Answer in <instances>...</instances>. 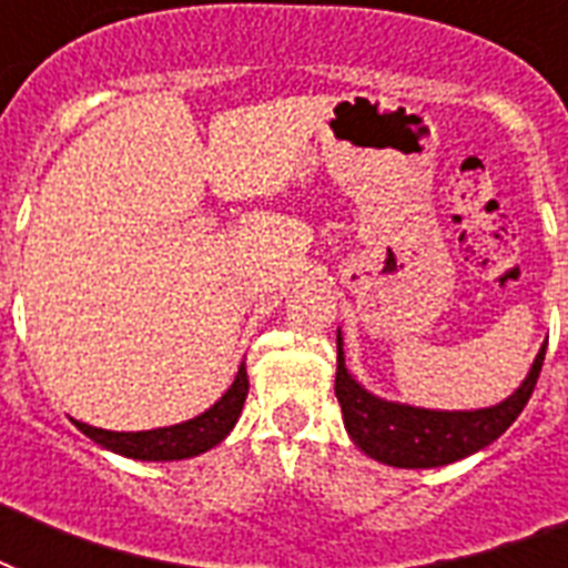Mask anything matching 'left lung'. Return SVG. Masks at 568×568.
<instances>
[{
    "instance_id": "8db88e82",
    "label": "left lung",
    "mask_w": 568,
    "mask_h": 568,
    "mask_svg": "<svg viewBox=\"0 0 568 568\" xmlns=\"http://www.w3.org/2000/svg\"><path fill=\"white\" fill-rule=\"evenodd\" d=\"M342 329L336 336V397L347 436L363 454L395 468H439L493 445L534 395L546 345L539 347L528 377L501 404L484 409H424L374 395L347 372Z\"/></svg>"
}]
</instances>
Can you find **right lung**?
Returning a JSON list of instances; mask_svg holds the SVG:
<instances>
[{
  "label": "right lung",
  "mask_w": 568,
  "mask_h": 568,
  "mask_svg": "<svg viewBox=\"0 0 568 568\" xmlns=\"http://www.w3.org/2000/svg\"><path fill=\"white\" fill-rule=\"evenodd\" d=\"M247 368L241 363L239 374L232 379V386L223 392L221 400H214L205 413L194 415L189 422L135 433L102 430V427H91V424L75 422V418L73 422L84 436H91L97 445H102L105 450H114L120 457L144 459V463H173V459L200 457L214 445H221L235 427V422H239L244 400H247Z\"/></svg>",
  "instance_id": "add662e5"
}]
</instances>
